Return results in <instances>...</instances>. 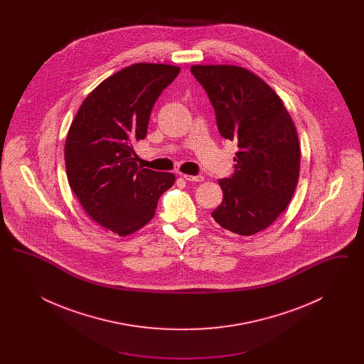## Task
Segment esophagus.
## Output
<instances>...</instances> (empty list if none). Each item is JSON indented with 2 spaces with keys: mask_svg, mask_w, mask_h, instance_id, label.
<instances>
[{
  "mask_svg": "<svg viewBox=\"0 0 364 364\" xmlns=\"http://www.w3.org/2000/svg\"><path fill=\"white\" fill-rule=\"evenodd\" d=\"M184 180L187 181H193V183H200L205 180V177L202 174H196V176H191V174H180Z\"/></svg>",
  "mask_w": 364,
  "mask_h": 364,
  "instance_id": "obj_1",
  "label": "esophagus"
}]
</instances>
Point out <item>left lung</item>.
<instances>
[{"label": "left lung", "mask_w": 364, "mask_h": 364, "mask_svg": "<svg viewBox=\"0 0 364 364\" xmlns=\"http://www.w3.org/2000/svg\"><path fill=\"white\" fill-rule=\"evenodd\" d=\"M208 92L223 138L235 140V173L218 183L223 203L211 217L224 229L251 236L272 225L294 196L300 146L294 122L274 90L235 65H193Z\"/></svg>", "instance_id": "8db88e82"}]
</instances>
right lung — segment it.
<instances>
[{"instance_id":"1","label":"right lung","mask_w":364,"mask_h":364,"mask_svg":"<svg viewBox=\"0 0 364 364\" xmlns=\"http://www.w3.org/2000/svg\"><path fill=\"white\" fill-rule=\"evenodd\" d=\"M180 72L166 64L139 63L104 80L70 124L65 166L70 188L100 225L127 236L156 214L173 173L138 166L134 143L146 138L153 106Z\"/></svg>"}]
</instances>
